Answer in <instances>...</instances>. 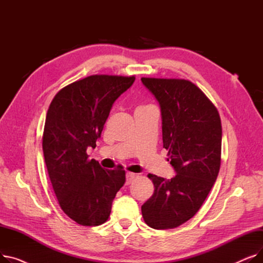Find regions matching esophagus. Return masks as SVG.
I'll return each mask as SVG.
<instances>
[{"instance_id": "obj_1", "label": "esophagus", "mask_w": 263, "mask_h": 263, "mask_svg": "<svg viewBox=\"0 0 263 263\" xmlns=\"http://www.w3.org/2000/svg\"><path fill=\"white\" fill-rule=\"evenodd\" d=\"M135 178H136V175H135V174H133V173H127V174H126V184H127V185L131 184V183L134 181Z\"/></svg>"}]
</instances>
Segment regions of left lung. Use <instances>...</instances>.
<instances>
[{"mask_svg": "<svg viewBox=\"0 0 263 263\" xmlns=\"http://www.w3.org/2000/svg\"><path fill=\"white\" fill-rule=\"evenodd\" d=\"M141 80L160 104L163 147L177 174L171 180L148 175L155 192L142 205V214L149 227L172 229L197 213L216 180L222 123L216 107L192 82Z\"/></svg>", "mask_w": 263, "mask_h": 263, "instance_id": "1", "label": "left lung"}]
</instances>
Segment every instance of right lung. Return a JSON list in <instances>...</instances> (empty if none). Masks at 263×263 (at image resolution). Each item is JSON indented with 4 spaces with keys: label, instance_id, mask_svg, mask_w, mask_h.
I'll use <instances>...</instances> for the list:
<instances>
[{
    "label": "right lung",
    "instance_id": "add662e5",
    "mask_svg": "<svg viewBox=\"0 0 263 263\" xmlns=\"http://www.w3.org/2000/svg\"><path fill=\"white\" fill-rule=\"evenodd\" d=\"M134 80L90 76L61 89L49 106L43 135L48 174L62 210L82 226L105 223L126 182L122 166L103 170L86 150L96 147L113 103Z\"/></svg>",
    "mask_w": 263,
    "mask_h": 263
}]
</instances>
